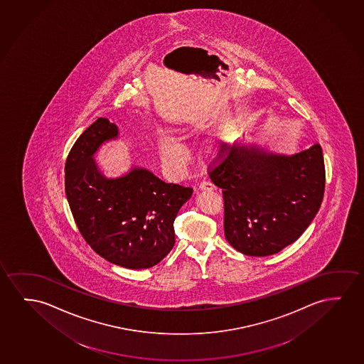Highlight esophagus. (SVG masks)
I'll use <instances>...</instances> for the list:
<instances>
[{"mask_svg": "<svg viewBox=\"0 0 364 364\" xmlns=\"http://www.w3.org/2000/svg\"><path fill=\"white\" fill-rule=\"evenodd\" d=\"M215 187L210 181H202L200 183V190L202 191H212L215 190Z\"/></svg>", "mask_w": 364, "mask_h": 364, "instance_id": "obj_1", "label": "esophagus"}]
</instances>
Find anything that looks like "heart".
Returning a JSON list of instances; mask_svg holds the SVG:
<instances>
[{
	"label": "heart",
	"mask_w": 364,
	"mask_h": 364,
	"mask_svg": "<svg viewBox=\"0 0 364 364\" xmlns=\"http://www.w3.org/2000/svg\"><path fill=\"white\" fill-rule=\"evenodd\" d=\"M159 149L164 164L176 171L183 168L190 157L185 146L169 136L159 137Z\"/></svg>",
	"instance_id": "obj_1"
}]
</instances>
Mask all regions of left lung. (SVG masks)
<instances>
[{
  "instance_id": "left-lung-1",
  "label": "left lung",
  "mask_w": 364,
  "mask_h": 364,
  "mask_svg": "<svg viewBox=\"0 0 364 364\" xmlns=\"http://www.w3.org/2000/svg\"><path fill=\"white\" fill-rule=\"evenodd\" d=\"M217 159L208 174L222 188L230 246L246 256L264 257L297 241L322 203V147L316 144L286 156L235 144L220 147Z\"/></svg>"
}]
</instances>
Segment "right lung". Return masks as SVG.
Instances as JSON below:
<instances>
[{"label":"right lung","mask_w":364,"mask_h":364,"mask_svg":"<svg viewBox=\"0 0 364 364\" xmlns=\"http://www.w3.org/2000/svg\"><path fill=\"white\" fill-rule=\"evenodd\" d=\"M117 137L114 123L95 121L67 156L65 190L78 230L93 251L113 264L144 269L173 248L174 218L193 190L139 167L118 178L105 177L93 154Z\"/></svg>","instance_id":"1"}]
</instances>
